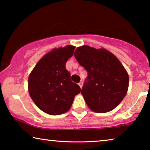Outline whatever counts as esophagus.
Returning <instances> with one entry per match:
<instances>
[{"label":"esophagus","mask_w":150,"mask_h":150,"mask_svg":"<svg viewBox=\"0 0 150 150\" xmlns=\"http://www.w3.org/2000/svg\"><path fill=\"white\" fill-rule=\"evenodd\" d=\"M79 86H80V88H82V86H83V81H80L79 83Z\"/></svg>","instance_id":"esophagus-1"}]
</instances>
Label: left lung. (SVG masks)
I'll list each match as a JSON object with an SVG mask.
<instances>
[{
  "instance_id": "1",
  "label": "left lung",
  "mask_w": 150,
  "mask_h": 150,
  "mask_svg": "<svg viewBox=\"0 0 150 150\" xmlns=\"http://www.w3.org/2000/svg\"><path fill=\"white\" fill-rule=\"evenodd\" d=\"M74 56L88 72L81 92L88 106L100 113L113 110L128 90L129 77L123 65L107 50L88 45L77 47Z\"/></svg>"
}]
</instances>
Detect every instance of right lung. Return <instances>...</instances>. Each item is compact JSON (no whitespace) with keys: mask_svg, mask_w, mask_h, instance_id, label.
I'll use <instances>...</instances> for the list:
<instances>
[{"mask_svg":"<svg viewBox=\"0 0 150 150\" xmlns=\"http://www.w3.org/2000/svg\"><path fill=\"white\" fill-rule=\"evenodd\" d=\"M75 47L54 49L42 57L28 77V92L35 105L47 114L60 115L70 109L75 96L81 92L71 80L66 63Z\"/></svg>","mask_w":150,"mask_h":150,"instance_id":"right-lung-1","label":"right lung"}]
</instances>
